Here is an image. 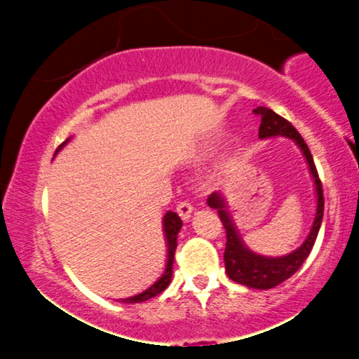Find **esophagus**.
I'll use <instances>...</instances> for the list:
<instances>
[{
  "label": "esophagus",
  "instance_id": "1",
  "mask_svg": "<svg viewBox=\"0 0 359 359\" xmlns=\"http://www.w3.org/2000/svg\"><path fill=\"white\" fill-rule=\"evenodd\" d=\"M194 211L192 204L187 203V201H184V203H180L179 205H177V212H179V216L182 217L184 221H189L191 219V214Z\"/></svg>",
  "mask_w": 359,
  "mask_h": 359
}]
</instances>
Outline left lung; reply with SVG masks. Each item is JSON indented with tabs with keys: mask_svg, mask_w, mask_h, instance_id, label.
Here are the masks:
<instances>
[{
	"mask_svg": "<svg viewBox=\"0 0 359 359\" xmlns=\"http://www.w3.org/2000/svg\"><path fill=\"white\" fill-rule=\"evenodd\" d=\"M255 114L259 116V130L258 137L262 140L273 138V137H285L290 138L302 151L304 158H306L309 172H311L312 180H314L316 187V216L314 222L311 226L307 238L304 240L302 245L292 253L283 255V257H265L251 251L243 241L240 231H238L236 224H234L231 214L228 211V203L222 192H214L208 197V205L211 209H216L219 214V219L226 229V250H224V265L226 273L233 282L241 283L250 288H259V290H266V288L277 287L278 283L285 282L292 275L297 271L306 258L311 253L312 246H314L317 233L320 229V222L324 216V196H323V184H320L319 175H317L314 158H312L311 150L300 137L299 131L288 123L285 118L278 116L275 111L265 106H258L255 109Z\"/></svg>",
	"mask_w": 359,
	"mask_h": 359,
	"instance_id": "obj_1",
	"label": "left lung"
}]
</instances>
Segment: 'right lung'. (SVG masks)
Instances as JSON below:
<instances>
[{
    "label": "right lung",
    "instance_id": "obj_1",
    "mask_svg": "<svg viewBox=\"0 0 359 359\" xmlns=\"http://www.w3.org/2000/svg\"><path fill=\"white\" fill-rule=\"evenodd\" d=\"M71 142V138L65 140L62 145L57 148V151H60L67 143ZM55 151V154H57ZM163 226V234H165V243H167V263H165V270L163 273L160 275V278L156 280L154 285H150L147 290H143L142 294L133 295V297H126V299H119V302L125 304H138V302H145V300L155 297V295L162 294L165 288L170 285L172 282V265H174V255H175V248H177V236H179L180 228H182V219L179 217V214L168 211L165 216H163L162 221Z\"/></svg>",
    "mask_w": 359,
    "mask_h": 359
}]
</instances>
